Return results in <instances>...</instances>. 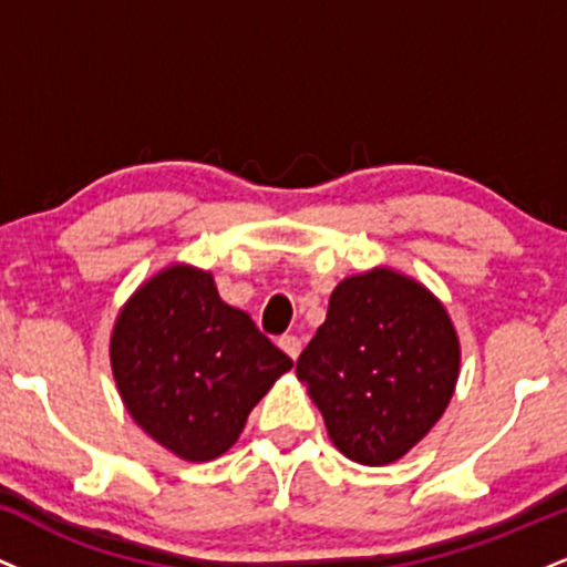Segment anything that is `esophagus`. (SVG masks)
I'll list each match as a JSON object with an SVG mask.
<instances>
[{"label": "esophagus", "instance_id": "obj_1", "mask_svg": "<svg viewBox=\"0 0 567 567\" xmlns=\"http://www.w3.org/2000/svg\"><path fill=\"white\" fill-rule=\"evenodd\" d=\"M279 349H282L285 354L290 357V360H298V354H301V338H298V336H282V338H279Z\"/></svg>", "mask_w": 567, "mask_h": 567}]
</instances>
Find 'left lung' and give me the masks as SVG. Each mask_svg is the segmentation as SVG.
Returning <instances> with one entry per match:
<instances>
[{"label": "left lung", "mask_w": 567, "mask_h": 567, "mask_svg": "<svg viewBox=\"0 0 567 567\" xmlns=\"http://www.w3.org/2000/svg\"><path fill=\"white\" fill-rule=\"evenodd\" d=\"M458 370L445 303L389 266L336 285L328 317L296 362L333 445L365 466L394 464L432 432Z\"/></svg>", "instance_id": "obj_1"}]
</instances>
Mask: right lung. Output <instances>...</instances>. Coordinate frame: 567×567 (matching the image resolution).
I'll return each mask as SVG.
<instances>
[{
    "label": "right lung",
    "mask_w": 567,
    "mask_h": 567,
    "mask_svg": "<svg viewBox=\"0 0 567 567\" xmlns=\"http://www.w3.org/2000/svg\"><path fill=\"white\" fill-rule=\"evenodd\" d=\"M109 360L130 419L178 458L202 464L239 440L250 410L292 368L210 271L171 264L127 298Z\"/></svg>",
    "instance_id": "obj_1"
}]
</instances>
